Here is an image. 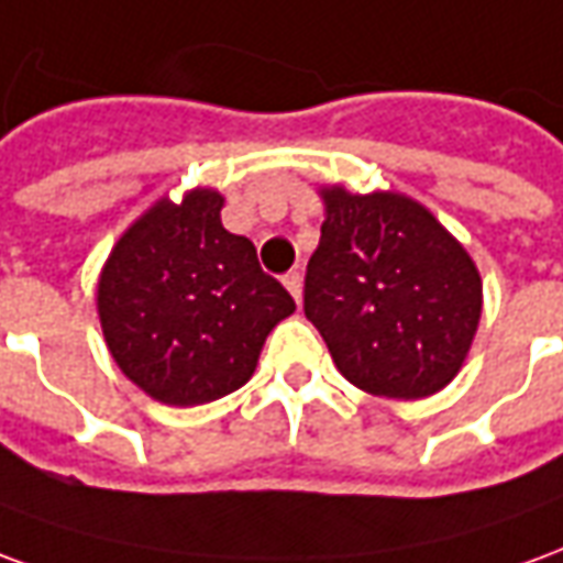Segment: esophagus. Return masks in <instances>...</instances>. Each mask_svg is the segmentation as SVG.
Instances as JSON below:
<instances>
[{"label": "esophagus", "instance_id": "34e87169", "mask_svg": "<svg viewBox=\"0 0 563 563\" xmlns=\"http://www.w3.org/2000/svg\"><path fill=\"white\" fill-rule=\"evenodd\" d=\"M282 282H285V288L290 290V297L300 302V297H302V275L297 273V269H290V273H285V278H282Z\"/></svg>", "mask_w": 563, "mask_h": 563}]
</instances>
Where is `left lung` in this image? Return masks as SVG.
<instances>
[{
  "mask_svg": "<svg viewBox=\"0 0 563 563\" xmlns=\"http://www.w3.org/2000/svg\"><path fill=\"white\" fill-rule=\"evenodd\" d=\"M302 312L361 390L418 400L464 364L482 314L476 266L424 206L400 194L324 190Z\"/></svg>",
  "mask_w": 563,
  "mask_h": 563,
  "instance_id": "obj_1",
  "label": "left lung"
}]
</instances>
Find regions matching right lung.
Segmentation results:
<instances>
[{
  "instance_id": "add662e5",
  "label": "right lung",
  "mask_w": 563,
  "mask_h": 563,
  "mask_svg": "<svg viewBox=\"0 0 563 563\" xmlns=\"http://www.w3.org/2000/svg\"><path fill=\"white\" fill-rule=\"evenodd\" d=\"M224 199H161L111 251L99 318L111 357L154 400L197 406L242 388L263 339L297 306L254 242L227 233Z\"/></svg>"
}]
</instances>
